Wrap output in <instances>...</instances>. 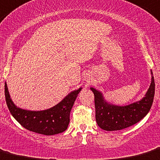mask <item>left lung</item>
<instances>
[{"label": "left lung", "instance_id": "8db88e82", "mask_svg": "<svg viewBox=\"0 0 160 160\" xmlns=\"http://www.w3.org/2000/svg\"><path fill=\"white\" fill-rule=\"evenodd\" d=\"M94 94L96 120L100 128L115 131L134 125L147 116L152 107L155 94V82L151 70V83L142 99L126 106L107 102L100 91L90 87Z\"/></svg>", "mask_w": 160, "mask_h": 160}]
</instances>
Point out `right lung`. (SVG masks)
<instances>
[{
    "instance_id": "obj_1",
    "label": "right lung",
    "mask_w": 160,
    "mask_h": 160,
    "mask_svg": "<svg viewBox=\"0 0 160 160\" xmlns=\"http://www.w3.org/2000/svg\"><path fill=\"white\" fill-rule=\"evenodd\" d=\"M82 87L67 95L59 103L44 110H28L18 107L12 101L5 83L6 102L11 115L23 127L32 132L46 136L63 132L70 122V113Z\"/></svg>"
}]
</instances>
